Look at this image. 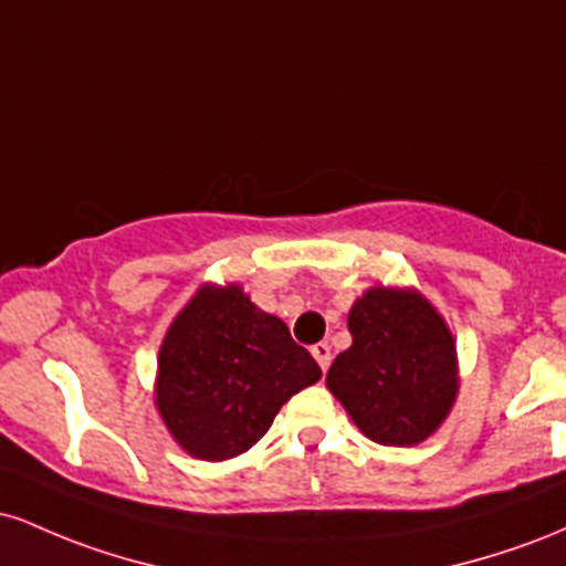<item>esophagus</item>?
Masks as SVG:
<instances>
[{
  "label": "esophagus",
  "mask_w": 566,
  "mask_h": 566,
  "mask_svg": "<svg viewBox=\"0 0 566 566\" xmlns=\"http://www.w3.org/2000/svg\"><path fill=\"white\" fill-rule=\"evenodd\" d=\"M311 354H314V359L319 361L322 369L329 367V361H333V354H329V346L327 343H316L314 348H311Z\"/></svg>",
  "instance_id": "obj_1"
}]
</instances>
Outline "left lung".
Listing matches in <instances>:
<instances>
[{
    "label": "left lung",
    "instance_id": "8db88e82",
    "mask_svg": "<svg viewBox=\"0 0 566 566\" xmlns=\"http://www.w3.org/2000/svg\"><path fill=\"white\" fill-rule=\"evenodd\" d=\"M348 333L354 343L329 367V391L378 444L426 441L458 396V350L439 311L420 292L378 284L350 305Z\"/></svg>",
    "mask_w": 566,
    "mask_h": 566
}]
</instances>
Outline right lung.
I'll return each mask as SVG.
<instances>
[{
	"label": "right lung",
	"instance_id": "obj_1",
	"mask_svg": "<svg viewBox=\"0 0 566 566\" xmlns=\"http://www.w3.org/2000/svg\"><path fill=\"white\" fill-rule=\"evenodd\" d=\"M319 378L279 316L239 284H205L161 340L157 409L188 454L218 463L263 439L284 401Z\"/></svg>",
	"mask_w": 566,
	"mask_h": 566
}]
</instances>
